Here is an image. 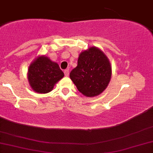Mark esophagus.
Returning <instances> with one entry per match:
<instances>
[{"instance_id":"34e87169","label":"esophagus","mask_w":153,"mask_h":153,"mask_svg":"<svg viewBox=\"0 0 153 153\" xmlns=\"http://www.w3.org/2000/svg\"><path fill=\"white\" fill-rule=\"evenodd\" d=\"M64 74H65L66 76H69V70L68 69L64 70Z\"/></svg>"}]
</instances>
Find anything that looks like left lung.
Listing matches in <instances>:
<instances>
[{
	"label": "left lung",
	"mask_w": 153,
	"mask_h": 153,
	"mask_svg": "<svg viewBox=\"0 0 153 153\" xmlns=\"http://www.w3.org/2000/svg\"><path fill=\"white\" fill-rule=\"evenodd\" d=\"M78 90L87 97L102 93L111 77V67L107 56L96 47L79 54L77 66L70 74Z\"/></svg>",
	"instance_id": "1"
}]
</instances>
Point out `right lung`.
Listing matches in <instances>:
<instances>
[{
  "label": "right lung",
  "instance_id": "add662e5",
  "mask_svg": "<svg viewBox=\"0 0 153 153\" xmlns=\"http://www.w3.org/2000/svg\"><path fill=\"white\" fill-rule=\"evenodd\" d=\"M59 65L45 56H39L29 65L28 79L32 89L38 93L51 92L54 86L64 77Z\"/></svg>",
  "mask_w": 153,
  "mask_h": 153
}]
</instances>
